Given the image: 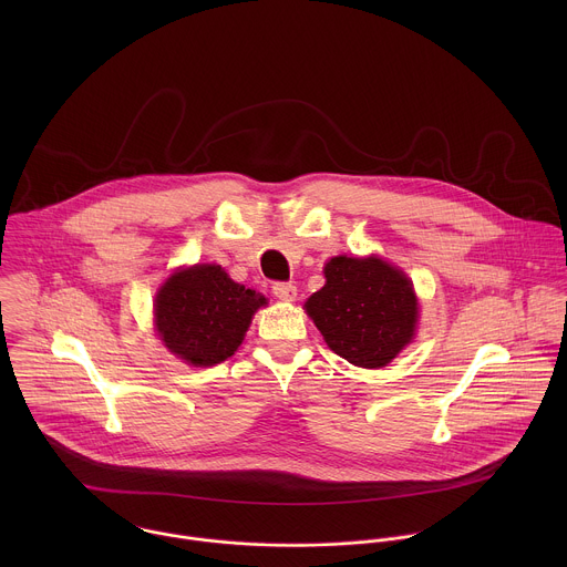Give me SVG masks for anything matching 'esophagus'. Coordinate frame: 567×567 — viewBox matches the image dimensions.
I'll return each instance as SVG.
<instances>
[{"instance_id": "esophagus-1", "label": "esophagus", "mask_w": 567, "mask_h": 567, "mask_svg": "<svg viewBox=\"0 0 567 567\" xmlns=\"http://www.w3.org/2000/svg\"><path fill=\"white\" fill-rule=\"evenodd\" d=\"M272 295L281 301H295L297 286L290 281H277V284H272Z\"/></svg>"}]
</instances>
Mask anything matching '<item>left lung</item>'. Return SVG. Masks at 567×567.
<instances>
[{"label":"left lung","instance_id":"8db88e82","mask_svg":"<svg viewBox=\"0 0 567 567\" xmlns=\"http://www.w3.org/2000/svg\"><path fill=\"white\" fill-rule=\"evenodd\" d=\"M324 279L306 310L329 349L355 367L389 364L416 324V297L404 272L378 257L340 255L327 261Z\"/></svg>","mask_w":567,"mask_h":567}]
</instances>
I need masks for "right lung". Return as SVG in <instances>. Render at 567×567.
<instances>
[{
    "label": "right lung",
    "instance_id": "1",
    "mask_svg": "<svg viewBox=\"0 0 567 567\" xmlns=\"http://www.w3.org/2000/svg\"><path fill=\"white\" fill-rule=\"evenodd\" d=\"M266 299L229 279L220 266L174 272L155 299V323L165 347L194 367L234 355Z\"/></svg>",
    "mask_w": 567,
    "mask_h": 567
}]
</instances>
